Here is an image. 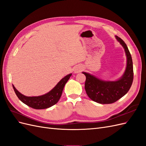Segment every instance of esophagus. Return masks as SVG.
<instances>
[{
  "label": "esophagus",
  "instance_id": "esophagus-1",
  "mask_svg": "<svg viewBox=\"0 0 146 146\" xmlns=\"http://www.w3.org/2000/svg\"><path fill=\"white\" fill-rule=\"evenodd\" d=\"M80 69H77V70H76V72H80Z\"/></svg>",
  "mask_w": 146,
  "mask_h": 146
}]
</instances>
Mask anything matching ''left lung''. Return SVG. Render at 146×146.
I'll return each mask as SVG.
<instances>
[{"label": "left lung", "mask_w": 146, "mask_h": 146, "mask_svg": "<svg viewBox=\"0 0 146 146\" xmlns=\"http://www.w3.org/2000/svg\"><path fill=\"white\" fill-rule=\"evenodd\" d=\"M125 52L127 67L123 76L116 81H104L89 73L85 75V89L88 97L96 102L110 104L115 102L125 95L129 91L133 80V61L126 44L121 38L116 36Z\"/></svg>", "instance_id": "left-lung-1"}]
</instances>
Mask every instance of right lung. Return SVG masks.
<instances>
[{"instance_id": "add662e5", "label": "right lung", "mask_w": 146, "mask_h": 146, "mask_svg": "<svg viewBox=\"0 0 146 146\" xmlns=\"http://www.w3.org/2000/svg\"><path fill=\"white\" fill-rule=\"evenodd\" d=\"M72 74H68L65 76L57 83V85L48 93L40 96L27 97L25 96L17 91L14 85L13 88L17 98L23 102L24 104L28 105L29 107L34 109H46L54 105L60 100L65 84L71 76Z\"/></svg>"}]
</instances>
